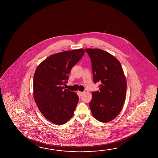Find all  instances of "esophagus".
<instances>
[{"label": "esophagus", "mask_w": 158, "mask_h": 158, "mask_svg": "<svg viewBox=\"0 0 158 158\" xmlns=\"http://www.w3.org/2000/svg\"><path fill=\"white\" fill-rule=\"evenodd\" d=\"M78 93H79V96H82L83 95V94H84V92H81V91H79L78 92Z\"/></svg>", "instance_id": "esophagus-1"}]
</instances>
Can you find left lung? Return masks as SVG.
Listing matches in <instances>:
<instances>
[{"mask_svg":"<svg viewBox=\"0 0 158 158\" xmlns=\"http://www.w3.org/2000/svg\"><path fill=\"white\" fill-rule=\"evenodd\" d=\"M90 58L94 83L99 90L92 93L89 106L98 121L108 122L121 111L126 98L127 81L121 64L112 55L102 49H85Z\"/></svg>","mask_w":158,"mask_h":158,"instance_id":"left-lung-1","label":"left lung"}]
</instances>
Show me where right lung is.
Instances as JSON below:
<instances>
[{
	"label": "right lung",
	"instance_id": "obj_1",
	"mask_svg": "<svg viewBox=\"0 0 158 158\" xmlns=\"http://www.w3.org/2000/svg\"><path fill=\"white\" fill-rule=\"evenodd\" d=\"M84 49L67 51L52 54L41 63L34 76V97L40 111L48 121L57 125L72 117L79 97L65 89L68 74L83 57Z\"/></svg>",
	"mask_w": 158,
	"mask_h": 158
}]
</instances>
